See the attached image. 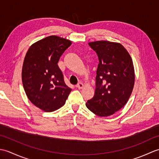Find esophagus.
<instances>
[{"mask_svg": "<svg viewBox=\"0 0 159 159\" xmlns=\"http://www.w3.org/2000/svg\"><path fill=\"white\" fill-rule=\"evenodd\" d=\"M76 88H78V89H82L83 88V84L82 83H78L77 84V85H76Z\"/></svg>", "mask_w": 159, "mask_h": 159, "instance_id": "34e87169", "label": "esophagus"}]
</instances>
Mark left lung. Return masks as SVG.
Segmentation results:
<instances>
[{
  "label": "left lung",
  "instance_id": "left-lung-1",
  "mask_svg": "<svg viewBox=\"0 0 159 159\" xmlns=\"http://www.w3.org/2000/svg\"><path fill=\"white\" fill-rule=\"evenodd\" d=\"M99 59L94 96L86 107L100 117H107L124 107L134 85V70L130 54L120 43H88Z\"/></svg>",
  "mask_w": 159,
  "mask_h": 159
}]
</instances>
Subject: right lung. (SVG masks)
<instances>
[{
  "mask_svg": "<svg viewBox=\"0 0 159 159\" xmlns=\"http://www.w3.org/2000/svg\"><path fill=\"white\" fill-rule=\"evenodd\" d=\"M71 44L70 40L59 36L46 37L33 43L24 59L22 80L26 96L45 112L62 107L72 91L57 64Z\"/></svg>",
  "mask_w": 159,
  "mask_h": 159,
  "instance_id": "obj_1",
  "label": "right lung"
}]
</instances>
